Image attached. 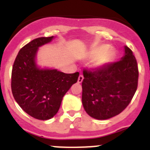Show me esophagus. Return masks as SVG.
<instances>
[{"label":"esophagus","instance_id":"esophagus-1","mask_svg":"<svg viewBox=\"0 0 150 150\" xmlns=\"http://www.w3.org/2000/svg\"><path fill=\"white\" fill-rule=\"evenodd\" d=\"M83 78L84 77H83V74H80V75L79 76V77H78V83H81L83 80Z\"/></svg>","mask_w":150,"mask_h":150}]
</instances>
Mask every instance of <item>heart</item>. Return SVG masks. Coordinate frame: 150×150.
<instances>
[{
    "label": "heart",
    "mask_w": 150,
    "mask_h": 150,
    "mask_svg": "<svg viewBox=\"0 0 150 150\" xmlns=\"http://www.w3.org/2000/svg\"><path fill=\"white\" fill-rule=\"evenodd\" d=\"M113 55V50L107 45H101L91 50L88 56L89 58H96L94 65L101 67L110 62Z\"/></svg>",
    "instance_id": "heart-1"
}]
</instances>
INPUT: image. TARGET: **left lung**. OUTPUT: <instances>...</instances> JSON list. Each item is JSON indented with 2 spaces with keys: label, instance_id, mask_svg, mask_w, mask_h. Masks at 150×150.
Returning a JSON list of instances; mask_svg holds the SVG:
<instances>
[{
  "label": "left lung",
  "instance_id": "1",
  "mask_svg": "<svg viewBox=\"0 0 150 150\" xmlns=\"http://www.w3.org/2000/svg\"><path fill=\"white\" fill-rule=\"evenodd\" d=\"M82 102L86 112L97 120H107L122 112L134 95L138 66L133 52L125 46L119 62L100 68L84 69Z\"/></svg>",
  "mask_w": 150,
  "mask_h": 150
}]
</instances>
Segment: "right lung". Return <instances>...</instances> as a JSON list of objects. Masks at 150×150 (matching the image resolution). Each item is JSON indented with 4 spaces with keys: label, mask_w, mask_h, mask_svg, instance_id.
<instances>
[{
    "label": "right lung",
    "mask_w": 150,
    "mask_h": 150,
    "mask_svg": "<svg viewBox=\"0 0 150 150\" xmlns=\"http://www.w3.org/2000/svg\"><path fill=\"white\" fill-rule=\"evenodd\" d=\"M52 38H36L24 46L18 52L12 70L11 89L16 101L28 114L40 120H50L56 114L64 95L77 82L79 74L37 67L35 56L38 47Z\"/></svg>",
    "instance_id": "obj_1"
}]
</instances>
